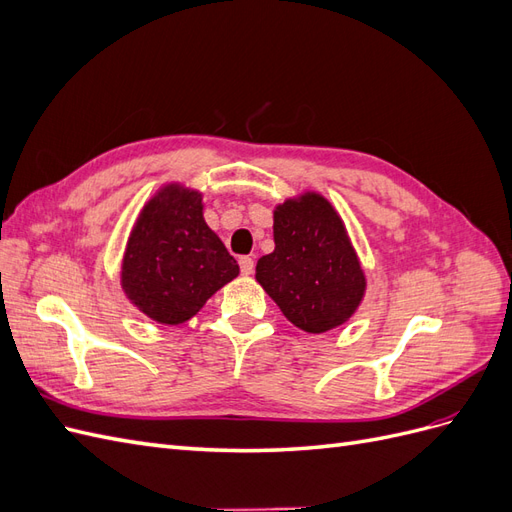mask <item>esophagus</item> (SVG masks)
I'll use <instances>...</instances> for the list:
<instances>
[{
    "label": "esophagus",
    "mask_w": 512,
    "mask_h": 512,
    "mask_svg": "<svg viewBox=\"0 0 512 512\" xmlns=\"http://www.w3.org/2000/svg\"><path fill=\"white\" fill-rule=\"evenodd\" d=\"M239 267L243 275H252L254 273V258L252 256H241L239 258Z\"/></svg>",
    "instance_id": "34e87169"
}]
</instances>
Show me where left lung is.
<instances>
[{"mask_svg":"<svg viewBox=\"0 0 512 512\" xmlns=\"http://www.w3.org/2000/svg\"><path fill=\"white\" fill-rule=\"evenodd\" d=\"M275 250L256 265V280L307 333L344 324L365 294V275L346 228L327 198L307 192L273 213Z\"/></svg>","mask_w":512,"mask_h":512,"instance_id":"8db88e82","label":"left lung"}]
</instances>
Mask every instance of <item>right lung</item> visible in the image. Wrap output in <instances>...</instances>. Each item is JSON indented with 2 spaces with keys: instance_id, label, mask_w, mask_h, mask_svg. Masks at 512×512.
I'll return each mask as SVG.
<instances>
[{
  "instance_id": "obj_1",
  "label": "right lung",
  "mask_w": 512,
  "mask_h": 512,
  "mask_svg": "<svg viewBox=\"0 0 512 512\" xmlns=\"http://www.w3.org/2000/svg\"><path fill=\"white\" fill-rule=\"evenodd\" d=\"M237 275V260L203 218V198L177 183L145 205L121 265L128 299L162 324L190 320Z\"/></svg>"
}]
</instances>
